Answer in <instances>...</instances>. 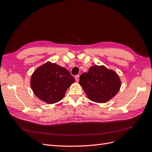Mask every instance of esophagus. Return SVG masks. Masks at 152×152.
<instances>
[{
  "instance_id": "1",
  "label": "esophagus",
  "mask_w": 152,
  "mask_h": 152,
  "mask_svg": "<svg viewBox=\"0 0 152 152\" xmlns=\"http://www.w3.org/2000/svg\"><path fill=\"white\" fill-rule=\"evenodd\" d=\"M75 79L76 82H79V75H76Z\"/></svg>"
}]
</instances>
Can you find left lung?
<instances>
[{"instance_id": "8db88e82", "label": "left lung", "mask_w": 152, "mask_h": 152, "mask_svg": "<svg viewBox=\"0 0 152 152\" xmlns=\"http://www.w3.org/2000/svg\"><path fill=\"white\" fill-rule=\"evenodd\" d=\"M79 84L92 102L103 103L113 98L120 90L121 81L117 73L103 65L91 66L80 76Z\"/></svg>"}]
</instances>
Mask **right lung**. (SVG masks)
I'll list each match as a JSON object with an SVG mask.
<instances>
[{
    "mask_svg": "<svg viewBox=\"0 0 152 152\" xmlns=\"http://www.w3.org/2000/svg\"><path fill=\"white\" fill-rule=\"evenodd\" d=\"M74 82V78L65 68L48 61L34 71L30 86L39 99L47 104H54L63 98Z\"/></svg>",
    "mask_w": 152,
    "mask_h": 152,
    "instance_id": "right-lung-1",
    "label": "right lung"
}]
</instances>
